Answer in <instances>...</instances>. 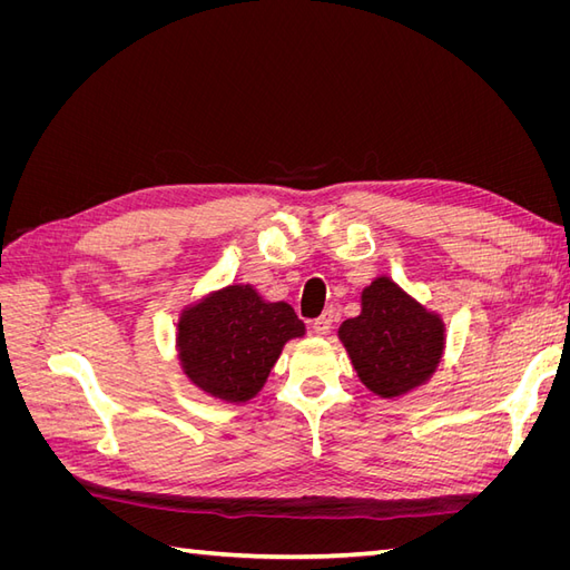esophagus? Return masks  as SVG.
<instances>
[{
	"label": "esophagus",
	"mask_w": 570,
	"mask_h": 570,
	"mask_svg": "<svg viewBox=\"0 0 570 570\" xmlns=\"http://www.w3.org/2000/svg\"><path fill=\"white\" fill-rule=\"evenodd\" d=\"M333 327V312H323L316 321H314V333L316 335H327Z\"/></svg>",
	"instance_id": "1"
}]
</instances>
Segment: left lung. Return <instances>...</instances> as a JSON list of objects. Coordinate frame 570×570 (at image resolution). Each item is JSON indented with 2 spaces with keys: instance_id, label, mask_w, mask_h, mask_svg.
I'll list each match as a JSON object with an SVG mask.
<instances>
[{
  "instance_id": "left-lung-1",
  "label": "left lung",
  "mask_w": 570,
  "mask_h": 570,
  "mask_svg": "<svg viewBox=\"0 0 570 570\" xmlns=\"http://www.w3.org/2000/svg\"><path fill=\"white\" fill-rule=\"evenodd\" d=\"M340 340L361 383L392 400L435 373L444 327L390 278H377L361 295V316L342 323Z\"/></svg>"
}]
</instances>
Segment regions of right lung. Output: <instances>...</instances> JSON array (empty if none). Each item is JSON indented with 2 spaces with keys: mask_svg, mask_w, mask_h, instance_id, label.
Masks as SVG:
<instances>
[{
  "mask_svg": "<svg viewBox=\"0 0 570 570\" xmlns=\"http://www.w3.org/2000/svg\"><path fill=\"white\" fill-rule=\"evenodd\" d=\"M299 335L304 323L289 304H268L249 285H230L180 316L178 352L197 387L239 404L264 387L283 344Z\"/></svg>",
  "mask_w": 570,
  "mask_h": 570,
  "instance_id": "right-lung-1",
  "label": "right lung"
}]
</instances>
